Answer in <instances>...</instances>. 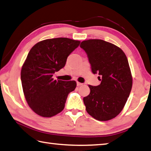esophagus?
Here are the masks:
<instances>
[{
    "label": "esophagus",
    "mask_w": 151,
    "mask_h": 151,
    "mask_svg": "<svg viewBox=\"0 0 151 151\" xmlns=\"http://www.w3.org/2000/svg\"><path fill=\"white\" fill-rule=\"evenodd\" d=\"M76 84H77V86H81V85H83V83H79V82H77V83H76Z\"/></svg>",
    "instance_id": "1"
}]
</instances>
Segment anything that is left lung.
Segmentation results:
<instances>
[{
    "label": "left lung",
    "instance_id": "1",
    "mask_svg": "<svg viewBox=\"0 0 151 151\" xmlns=\"http://www.w3.org/2000/svg\"><path fill=\"white\" fill-rule=\"evenodd\" d=\"M80 47L101 81L98 86L88 85L90 92L83 98L86 111L98 121H108L122 111L130 94L133 78L127 58L119 47L102 40L83 41Z\"/></svg>",
    "mask_w": 151,
    "mask_h": 151
}]
</instances>
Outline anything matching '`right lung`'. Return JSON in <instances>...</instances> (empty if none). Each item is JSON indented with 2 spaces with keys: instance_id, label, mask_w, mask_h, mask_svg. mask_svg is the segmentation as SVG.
<instances>
[{
  "instance_id": "obj_1",
  "label": "right lung",
  "mask_w": 151,
  "mask_h": 151,
  "mask_svg": "<svg viewBox=\"0 0 151 151\" xmlns=\"http://www.w3.org/2000/svg\"><path fill=\"white\" fill-rule=\"evenodd\" d=\"M81 42L67 37L47 39L30 49L21 70L24 96L38 116L51 117L63 110L68 94L76 86L75 81L53 80V74L65 67L70 53Z\"/></svg>"
}]
</instances>
